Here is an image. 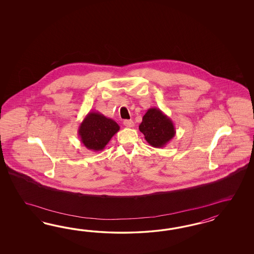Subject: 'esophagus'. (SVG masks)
Returning <instances> with one entry per match:
<instances>
[{
	"instance_id": "1",
	"label": "esophagus",
	"mask_w": 254,
	"mask_h": 254,
	"mask_svg": "<svg viewBox=\"0 0 254 254\" xmlns=\"http://www.w3.org/2000/svg\"><path fill=\"white\" fill-rule=\"evenodd\" d=\"M124 125L126 127H134V122L132 120H125L124 121Z\"/></svg>"
}]
</instances>
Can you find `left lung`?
Returning a JSON list of instances; mask_svg holds the SVG:
<instances>
[{
  "label": "left lung",
  "instance_id": "8db88e82",
  "mask_svg": "<svg viewBox=\"0 0 254 254\" xmlns=\"http://www.w3.org/2000/svg\"><path fill=\"white\" fill-rule=\"evenodd\" d=\"M138 129L147 142L155 148L166 146L176 134L172 120L158 108L148 109Z\"/></svg>",
  "mask_w": 254,
  "mask_h": 254
}]
</instances>
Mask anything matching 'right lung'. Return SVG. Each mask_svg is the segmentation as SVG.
<instances>
[{
    "mask_svg": "<svg viewBox=\"0 0 254 254\" xmlns=\"http://www.w3.org/2000/svg\"><path fill=\"white\" fill-rule=\"evenodd\" d=\"M119 129L120 127L115 120L99 112H89L79 126L78 136L85 148L93 152H100Z\"/></svg>",
    "mask_w": 254,
    "mask_h": 254,
    "instance_id": "1",
    "label": "right lung"
}]
</instances>
